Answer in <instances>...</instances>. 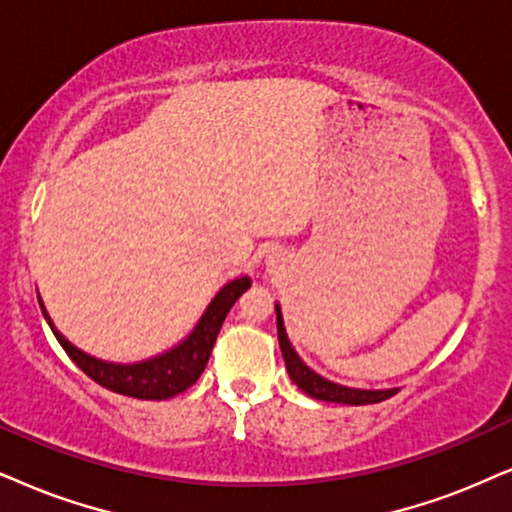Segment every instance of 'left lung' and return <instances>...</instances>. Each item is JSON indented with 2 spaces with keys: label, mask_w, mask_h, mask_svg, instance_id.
<instances>
[{
  "label": "left lung",
  "mask_w": 512,
  "mask_h": 512,
  "mask_svg": "<svg viewBox=\"0 0 512 512\" xmlns=\"http://www.w3.org/2000/svg\"><path fill=\"white\" fill-rule=\"evenodd\" d=\"M276 331H278V345H281L283 361H286L290 380H293V383L300 387L304 394H309L312 399L361 406V404H378V401H385V399H390L392 394H397V387H390V390H359V387L338 385V383H333V380H326L323 375L314 373L312 368H309L300 357H297L293 345H290L286 326H283L281 304H276Z\"/></svg>",
  "instance_id": "8db88e82"
}]
</instances>
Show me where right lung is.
I'll use <instances>...</instances> for the list:
<instances>
[{
	"instance_id": "add662e5",
	"label": "right lung",
	"mask_w": 512,
	"mask_h": 512,
	"mask_svg": "<svg viewBox=\"0 0 512 512\" xmlns=\"http://www.w3.org/2000/svg\"><path fill=\"white\" fill-rule=\"evenodd\" d=\"M248 288V276H238L234 281H229L226 286L219 288V293L212 297V302L208 304V309L200 316L196 326H193V331L179 345H174L163 354H155L151 359L134 361V364H113V361L96 359L92 354L77 349L73 342H68L56 331L54 321H51L47 309H44L42 297H37V300H40L42 314L51 331H54L56 340L61 342V347L66 349V354L75 361L77 368L87 373L94 383H99L111 392L125 394V397L160 401L184 392L186 387H191L200 378V373L208 366L210 352L215 347V340L226 314H229L234 302Z\"/></svg>"
}]
</instances>
